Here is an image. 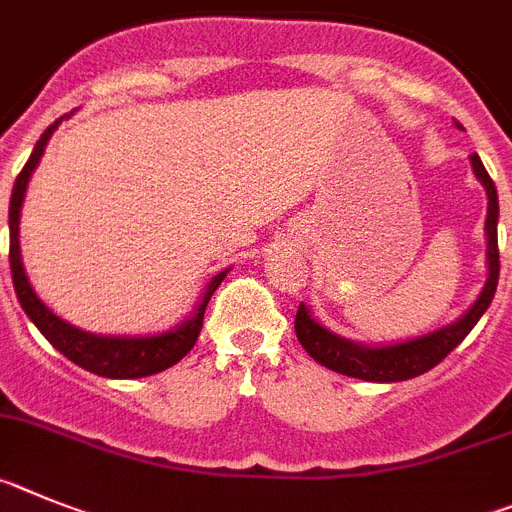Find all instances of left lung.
<instances>
[{
    "mask_svg": "<svg viewBox=\"0 0 512 512\" xmlns=\"http://www.w3.org/2000/svg\"><path fill=\"white\" fill-rule=\"evenodd\" d=\"M469 160H472L474 176H477V181L487 191V280L477 301L454 324L441 326V329L431 331V334L416 336V339H408V342L388 344V347H367V344L349 342L344 336H336L334 331L324 329L319 321L313 319L311 311L301 303L296 313V336L301 347L319 365L329 367V370L339 372V375L357 377V380L367 382L411 380V377L423 375V372L439 365L441 359L451 349L459 347L464 336L482 319V313L487 311V306L495 298L497 278H500V252H497V216H500V206H497V188L492 178L487 176L480 155L472 153Z\"/></svg>",
    "mask_w": 512,
    "mask_h": 512,
    "instance_id": "8db88e82",
    "label": "left lung"
}]
</instances>
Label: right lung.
<instances>
[{
  "label": "right lung",
  "instance_id": "obj_1",
  "mask_svg": "<svg viewBox=\"0 0 512 512\" xmlns=\"http://www.w3.org/2000/svg\"><path fill=\"white\" fill-rule=\"evenodd\" d=\"M71 114H66V117H71ZM61 122L63 117L55 119L48 130L40 135L30 160H27L25 168H22L20 176H17L15 188H12V199H9V267H12V283H15V293L17 298H20L22 311L30 316V321L38 326L40 334H43L63 357L71 359L73 365L94 372V375L114 377V380H132V377H147L155 375V372L168 370V367L181 362V359L193 349V344H196V339H199L201 334V326H204L206 306H209L214 290L222 285L224 278H227L229 270H222L219 275H214L211 283L206 285L204 296H201L196 311H193L188 319H183L176 329L163 331V334L99 336L76 329V326H71L68 321H63L61 316H55V313L40 301L38 293L32 290L30 280H27L25 265H22L20 255V211L32 170L38 168L40 158H43L45 153V145H48L50 135L58 130V124Z\"/></svg>",
  "mask_w": 512,
  "mask_h": 512
}]
</instances>
